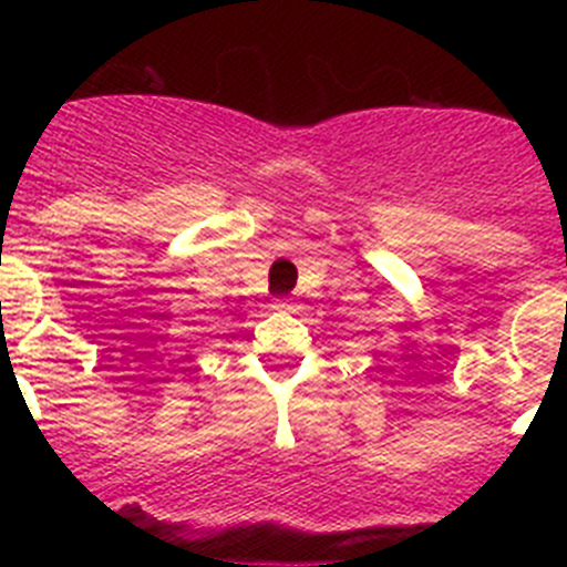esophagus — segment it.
Here are the masks:
<instances>
[{
    "mask_svg": "<svg viewBox=\"0 0 567 567\" xmlns=\"http://www.w3.org/2000/svg\"><path fill=\"white\" fill-rule=\"evenodd\" d=\"M274 308H277V310H282V313H290V310H293V305H290V302H285V299H279V302H274Z\"/></svg>",
    "mask_w": 567,
    "mask_h": 567,
    "instance_id": "1",
    "label": "esophagus"
}]
</instances>
